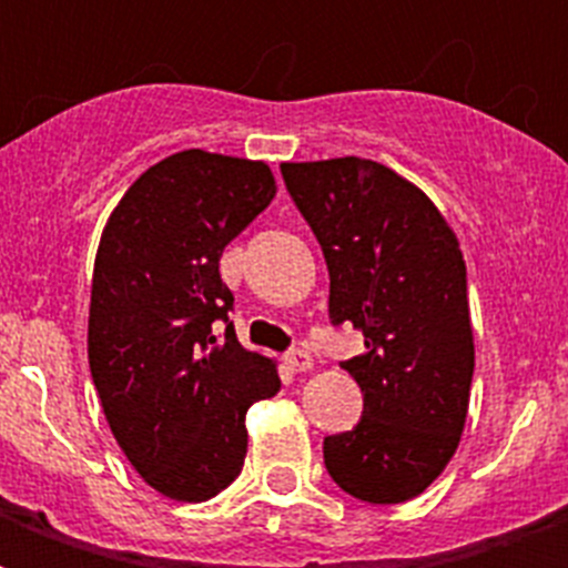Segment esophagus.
<instances>
[{
  "label": "esophagus",
  "mask_w": 568,
  "mask_h": 568,
  "mask_svg": "<svg viewBox=\"0 0 568 568\" xmlns=\"http://www.w3.org/2000/svg\"><path fill=\"white\" fill-rule=\"evenodd\" d=\"M285 365H288L292 372H312L315 359H312L310 351H292V354H285Z\"/></svg>",
  "instance_id": "esophagus-1"
}]
</instances>
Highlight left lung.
<instances>
[{
  "instance_id": "8db88e82",
  "label": "left lung",
  "mask_w": 568,
  "mask_h": 568,
  "mask_svg": "<svg viewBox=\"0 0 568 568\" xmlns=\"http://www.w3.org/2000/svg\"><path fill=\"white\" fill-rule=\"evenodd\" d=\"M280 171L327 258L329 321L365 336V354L342 363L363 388V418L324 439V466L359 501H409L466 427L475 336L459 241L386 164L345 155Z\"/></svg>"
}]
</instances>
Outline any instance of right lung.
<instances>
[{"mask_svg": "<svg viewBox=\"0 0 568 568\" xmlns=\"http://www.w3.org/2000/svg\"><path fill=\"white\" fill-rule=\"evenodd\" d=\"M274 194L265 162L182 150L141 173L102 230L88 315L93 386L129 463L173 501H209L241 475L244 415L280 392L274 359L235 338L217 271Z\"/></svg>", "mask_w": 568, "mask_h": 568, "instance_id": "obj_1", "label": "right lung"}]
</instances>
